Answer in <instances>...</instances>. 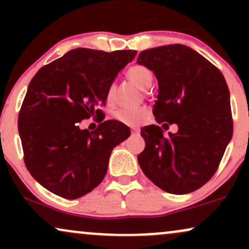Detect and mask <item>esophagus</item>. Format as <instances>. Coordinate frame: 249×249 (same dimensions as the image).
<instances>
[{
	"mask_svg": "<svg viewBox=\"0 0 249 249\" xmlns=\"http://www.w3.org/2000/svg\"><path fill=\"white\" fill-rule=\"evenodd\" d=\"M131 133H132V136H139L141 131H139L138 128H132V130H131Z\"/></svg>",
	"mask_w": 249,
	"mask_h": 249,
	"instance_id": "1",
	"label": "esophagus"
}]
</instances>
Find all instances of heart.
Wrapping results in <instances>:
<instances>
[{
	"label": "heart",
	"instance_id": "heart-1",
	"mask_svg": "<svg viewBox=\"0 0 249 249\" xmlns=\"http://www.w3.org/2000/svg\"><path fill=\"white\" fill-rule=\"evenodd\" d=\"M127 78L131 82L134 83L137 87H139L142 90H147L151 87L152 83V75L146 68L142 65H134L131 67L126 72ZM113 92H115V87H111L108 89L107 99H112ZM147 115L146 107H124L119 108L113 112V119L123 123V124L128 125V126H136L141 123L144 117Z\"/></svg>",
	"mask_w": 249,
	"mask_h": 249
}]
</instances>
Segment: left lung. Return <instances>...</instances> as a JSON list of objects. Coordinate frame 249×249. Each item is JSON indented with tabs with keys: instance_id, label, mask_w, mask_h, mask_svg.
Returning <instances> with one entry per match:
<instances>
[{
	"instance_id": "left-lung-1",
	"label": "left lung",
	"mask_w": 249,
	"mask_h": 249,
	"mask_svg": "<svg viewBox=\"0 0 249 249\" xmlns=\"http://www.w3.org/2000/svg\"><path fill=\"white\" fill-rule=\"evenodd\" d=\"M137 63L152 70L158 79L156 121L178 125V132L167 137L158 125L142 128L145 148L138 156L139 165L165 192H193L214 176L232 138L225 77L204 56L182 44L142 51Z\"/></svg>"
}]
</instances>
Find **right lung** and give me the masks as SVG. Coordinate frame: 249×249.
<instances>
[{
  "mask_svg": "<svg viewBox=\"0 0 249 249\" xmlns=\"http://www.w3.org/2000/svg\"><path fill=\"white\" fill-rule=\"evenodd\" d=\"M136 50L105 53L77 48L37 71L18 113L23 159L43 187L65 199L91 192L104 179L113 147L130 137L121 122L105 121L95 131L79 123L99 116L116 76Z\"/></svg>",
  "mask_w": 249,
  "mask_h": 249,
  "instance_id": "right-lung-1",
  "label": "right lung"
}]
</instances>
